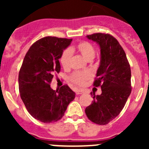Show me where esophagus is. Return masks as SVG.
Masks as SVG:
<instances>
[{
    "label": "esophagus",
    "instance_id": "esophagus-1",
    "mask_svg": "<svg viewBox=\"0 0 149 149\" xmlns=\"http://www.w3.org/2000/svg\"><path fill=\"white\" fill-rule=\"evenodd\" d=\"M84 93V91L83 90H81V89H78V90H76V94H82Z\"/></svg>",
    "mask_w": 149,
    "mask_h": 149
}]
</instances>
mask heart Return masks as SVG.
I'll return each mask as SVG.
<instances>
[{"label": "heart", "mask_w": 149, "mask_h": 149, "mask_svg": "<svg viewBox=\"0 0 149 149\" xmlns=\"http://www.w3.org/2000/svg\"><path fill=\"white\" fill-rule=\"evenodd\" d=\"M78 52L87 61L92 60L96 54L94 47L88 42L81 41L75 45L71 46L69 49H65L60 57V63L64 69H68L70 66L71 53ZM91 77V73L88 71H76L70 76V79L73 84L82 86Z\"/></svg>", "instance_id": "heart-1"}]
</instances>
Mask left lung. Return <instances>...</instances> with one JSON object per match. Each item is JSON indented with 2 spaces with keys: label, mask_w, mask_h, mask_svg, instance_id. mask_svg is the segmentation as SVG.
I'll use <instances>...</instances> for the list:
<instances>
[{
  "label": "left lung",
  "mask_w": 149,
  "mask_h": 149,
  "mask_svg": "<svg viewBox=\"0 0 149 149\" xmlns=\"http://www.w3.org/2000/svg\"><path fill=\"white\" fill-rule=\"evenodd\" d=\"M86 37L100 47L101 61L93 85L101 86L102 94H91L94 100L85 112L91 122L104 125L120 113L131 93L130 66L124 49L113 36L94 33Z\"/></svg>",
  "instance_id": "left-lung-1"
}]
</instances>
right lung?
Returning a JSON list of instances; mask_svg holds the SVG:
<instances>
[{
    "label": "right lung",
    "instance_id": "obj_1",
    "mask_svg": "<svg viewBox=\"0 0 149 149\" xmlns=\"http://www.w3.org/2000/svg\"><path fill=\"white\" fill-rule=\"evenodd\" d=\"M72 39L45 37L34 43L24 57L19 73L20 97L29 113L42 123H55L63 117L75 98L68 85L51 88L54 73L61 71L59 59Z\"/></svg>",
    "mask_w": 149,
    "mask_h": 149
}]
</instances>
